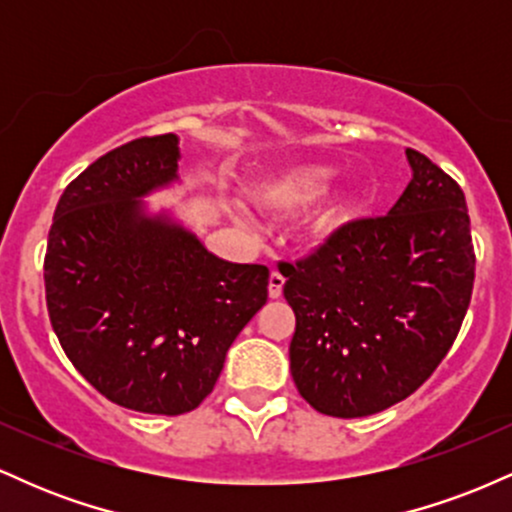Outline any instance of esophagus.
Listing matches in <instances>:
<instances>
[{
    "instance_id": "34e87169",
    "label": "esophagus",
    "mask_w": 512,
    "mask_h": 512,
    "mask_svg": "<svg viewBox=\"0 0 512 512\" xmlns=\"http://www.w3.org/2000/svg\"><path fill=\"white\" fill-rule=\"evenodd\" d=\"M284 274L281 272H274L269 274V298H279L281 296V291H284Z\"/></svg>"
}]
</instances>
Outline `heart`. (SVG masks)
Segmentation results:
<instances>
[{"instance_id": "1", "label": "heart", "mask_w": 512, "mask_h": 512, "mask_svg": "<svg viewBox=\"0 0 512 512\" xmlns=\"http://www.w3.org/2000/svg\"><path fill=\"white\" fill-rule=\"evenodd\" d=\"M334 170L330 166H320V163H303V166H293L284 173L272 175V178L260 180L252 185V199L264 209L272 211H296L308 207L310 202H315L317 197L325 192L327 182L332 180ZM349 209V195L337 187L330 195L325 197V202L320 204V209L315 211L313 219V233L322 236L327 233L337 221H342V216Z\"/></svg>"}]
</instances>
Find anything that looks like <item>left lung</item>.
I'll return each mask as SVG.
<instances>
[{
    "mask_svg": "<svg viewBox=\"0 0 512 512\" xmlns=\"http://www.w3.org/2000/svg\"><path fill=\"white\" fill-rule=\"evenodd\" d=\"M411 182L378 219L351 221L305 260L279 262L296 313L289 356L298 392L356 419L407 399L460 332L474 286L464 192L407 149Z\"/></svg>",
    "mask_w": 512,
    "mask_h": 512,
    "instance_id": "left-lung-1",
    "label": "left lung"
}]
</instances>
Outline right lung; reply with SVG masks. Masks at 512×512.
Wrapping results in <instances>:
<instances>
[{"label": "right lung", "instance_id": "right-lung-1", "mask_svg": "<svg viewBox=\"0 0 512 512\" xmlns=\"http://www.w3.org/2000/svg\"><path fill=\"white\" fill-rule=\"evenodd\" d=\"M178 137L127 142L91 163L57 202L45 301L74 368L142 414L197 409L233 339L267 303L264 264L226 262L142 197L178 180Z\"/></svg>", "mask_w": 512, "mask_h": 512}]
</instances>
